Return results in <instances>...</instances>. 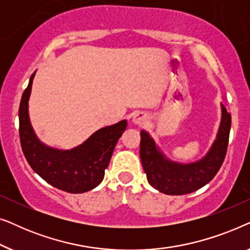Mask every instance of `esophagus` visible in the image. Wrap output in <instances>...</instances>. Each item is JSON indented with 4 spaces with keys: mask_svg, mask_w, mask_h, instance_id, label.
I'll return each mask as SVG.
<instances>
[{
    "mask_svg": "<svg viewBox=\"0 0 250 250\" xmlns=\"http://www.w3.org/2000/svg\"><path fill=\"white\" fill-rule=\"evenodd\" d=\"M132 122L134 123L135 125L143 126V125L146 124V122H148V117H146V115L145 114V112L138 111V112H135L134 115H133Z\"/></svg>",
    "mask_w": 250,
    "mask_h": 250,
    "instance_id": "obj_1",
    "label": "esophagus"
}]
</instances>
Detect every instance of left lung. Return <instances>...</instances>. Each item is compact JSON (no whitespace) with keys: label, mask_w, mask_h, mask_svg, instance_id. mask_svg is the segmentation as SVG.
<instances>
[{"label":"left lung","mask_w":250,"mask_h":250,"mask_svg":"<svg viewBox=\"0 0 250 250\" xmlns=\"http://www.w3.org/2000/svg\"><path fill=\"white\" fill-rule=\"evenodd\" d=\"M231 116L223 107L221 128L216 141L204 159L193 164L181 165L164 158L153 140L145 131L141 132L140 156L148 182L166 194H187L210 182L220 170L227 156Z\"/></svg>","instance_id":"8db88e82"}]
</instances>
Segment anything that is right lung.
<instances>
[{
	"label": "right lung",
	"instance_id": "obj_1",
	"mask_svg": "<svg viewBox=\"0 0 250 250\" xmlns=\"http://www.w3.org/2000/svg\"><path fill=\"white\" fill-rule=\"evenodd\" d=\"M34 73L23 91L19 107V136L23 155L30 167L47 183L70 193L94 189L104 180L118 139L127 122L107 126L92 134L77 148L61 151L45 146L34 134L28 117V99Z\"/></svg>",
	"mask_w": 250,
	"mask_h": 250
}]
</instances>
